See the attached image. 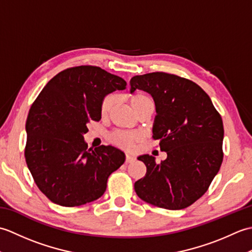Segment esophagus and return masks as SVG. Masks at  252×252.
<instances>
[{"label":"esophagus","instance_id":"esophagus-1","mask_svg":"<svg viewBox=\"0 0 252 252\" xmlns=\"http://www.w3.org/2000/svg\"><path fill=\"white\" fill-rule=\"evenodd\" d=\"M135 160V157L133 156V155H130V154H126V163H130V162H133Z\"/></svg>","mask_w":252,"mask_h":252}]
</instances>
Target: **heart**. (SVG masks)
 I'll use <instances>...</instances> for the list:
<instances>
[{"instance_id":"heart-1","label":"heart","mask_w":252,"mask_h":252,"mask_svg":"<svg viewBox=\"0 0 252 252\" xmlns=\"http://www.w3.org/2000/svg\"><path fill=\"white\" fill-rule=\"evenodd\" d=\"M114 103H115V96L112 94L107 95L100 104V116L101 117L105 118L109 115L112 106H114ZM129 103L133 108V110L137 112L138 110L142 109L143 107H145L148 104H152L153 100L146 94L135 93V94L131 95L129 97ZM110 138H111V142L116 144V145L120 146V147L129 148L138 140V136L136 134H134V133L115 132V133H112Z\"/></svg>"}]
</instances>
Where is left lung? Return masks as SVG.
I'll use <instances>...</instances> for the list:
<instances>
[{
	"instance_id": "left-lung-1",
	"label": "left lung",
	"mask_w": 252,
	"mask_h": 252,
	"mask_svg": "<svg viewBox=\"0 0 252 252\" xmlns=\"http://www.w3.org/2000/svg\"><path fill=\"white\" fill-rule=\"evenodd\" d=\"M131 93L143 90L156 105L153 137L159 140L167 159H137L146 174L135 182L142 200L159 208L180 210L205 194L223 160V122L208 94L199 85L175 74L152 72L131 79Z\"/></svg>"
}]
</instances>
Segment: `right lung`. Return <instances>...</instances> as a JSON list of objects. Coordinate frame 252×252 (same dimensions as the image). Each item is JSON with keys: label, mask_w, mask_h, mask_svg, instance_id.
Returning <instances> with one entry per match:
<instances>
[{"label": "right lung", "mask_w": 252, "mask_h": 252, "mask_svg": "<svg viewBox=\"0 0 252 252\" xmlns=\"http://www.w3.org/2000/svg\"><path fill=\"white\" fill-rule=\"evenodd\" d=\"M122 78L95 66L68 68L51 79L29 110L26 162L51 201L77 207L98 199L126 155L119 148H89L88 123L100 120L106 95L125 90Z\"/></svg>", "instance_id": "add662e5"}]
</instances>
